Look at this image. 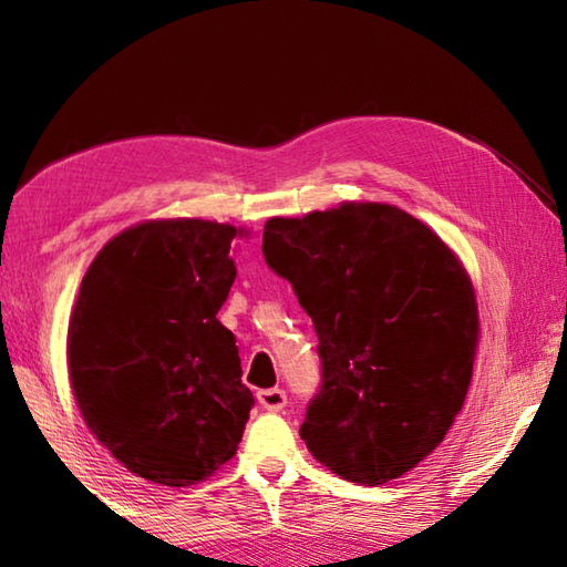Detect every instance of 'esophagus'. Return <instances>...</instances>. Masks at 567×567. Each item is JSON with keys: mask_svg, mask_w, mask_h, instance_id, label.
<instances>
[{"mask_svg": "<svg viewBox=\"0 0 567 567\" xmlns=\"http://www.w3.org/2000/svg\"><path fill=\"white\" fill-rule=\"evenodd\" d=\"M257 402H260L262 410L267 412H282L287 405V395L280 388H267L257 392Z\"/></svg>", "mask_w": 567, "mask_h": 567, "instance_id": "obj_1", "label": "esophagus"}]
</instances>
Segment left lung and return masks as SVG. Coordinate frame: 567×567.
I'll list each match as a JSON object with an SVG mask.
<instances>
[{
	"label": "left lung",
	"mask_w": 567,
	"mask_h": 567,
	"mask_svg": "<svg viewBox=\"0 0 567 567\" xmlns=\"http://www.w3.org/2000/svg\"><path fill=\"white\" fill-rule=\"evenodd\" d=\"M262 255L320 340L307 450L350 483L408 473L443 443L473 378L477 305L463 265L420 219L375 203L267 219Z\"/></svg>",
	"instance_id": "1"
}]
</instances>
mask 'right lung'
Masks as SVG:
<instances>
[{
    "mask_svg": "<svg viewBox=\"0 0 567 567\" xmlns=\"http://www.w3.org/2000/svg\"><path fill=\"white\" fill-rule=\"evenodd\" d=\"M239 233L205 219L124 229L84 275L66 334L76 405L94 437L152 483L225 465L255 405L235 334L217 320Z\"/></svg>",
    "mask_w": 567,
    "mask_h": 567,
    "instance_id": "obj_1",
    "label": "right lung"
}]
</instances>
